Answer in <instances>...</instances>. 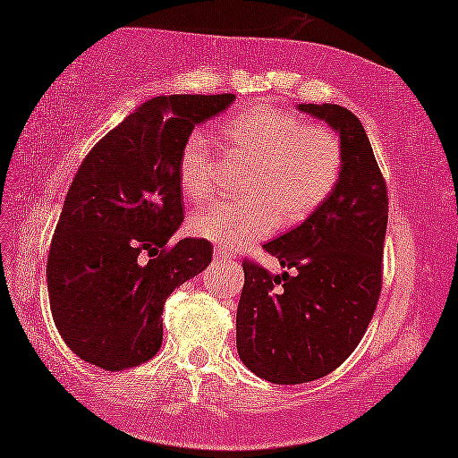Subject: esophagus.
I'll list each match as a JSON object with an SVG mask.
<instances>
[{
	"label": "esophagus",
	"mask_w": 458,
	"mask_h": 458,
	"mask_svg": "<svg viewBox=\"0 0 458 458\" xmlns=\"http://www.w3.org/2000/svg\"><path fill=\"white\" fill-rule=\"evenodd\" d=\"M213 256H215L216 262H223V259H231V258H233V251L225 250V248H216Z\"/></svg>",
	"instance_id": "1"
}]
</instances>
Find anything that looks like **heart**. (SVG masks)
Segmentation results:
<instances>
[{
  "mask_svg": "<svg viewBox=\"0 0 458 458\" xmlns=\"http://www.w3.org/2000/svg\"><path fill=\"white\" fill-rule=\"evenodd\" d=\"M223 139L235 159L250 164L242 200L215 202L190 216L194 235L225 248H243L272 233L276 223L293 227L311 216L340 180L344 147L327 126L307 124L293 112L256 106L225 123ZM178 178L184 194L207 200L215 194L216 156L202 129L182 140Z\"/></svg>",
  "mask_w": 458,
  "mask_h": 458,
  "instance_id": "b5f03b06",
  "label": "heart"
}]
</instances>
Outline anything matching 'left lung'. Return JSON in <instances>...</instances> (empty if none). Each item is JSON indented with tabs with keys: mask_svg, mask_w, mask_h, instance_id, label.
I'll list each match as a JSON object with an SVG mask.
<instances>
[{
	"mask_svg": "<svg viewBox=\"0 0 458 458\" xmlns=\"http://www.w3.org/2000/svg\"><path fill=\"white\" fill-rule=\"evenodd\" d=\"M340 132L344 165L327 200L264 243L293 274L243 259L237 352L253 375L299 385L335 370L360 344L383 286L389 196L362 123L337 104H299Z\"/></svg>",
	"mask_w": 458,
	"mask_h": 458,
	"instance_id": "8db88e82",
	"label": "left lung"
}]
</instances>
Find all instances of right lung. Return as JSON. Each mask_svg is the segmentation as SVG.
Listing matches in <instances>:
<instances>
[{"label":"right lung","mask_w":458,"mask_h":458,"mask_svg":"<svg viewBox=\"0 0 458 458\" xmlns=\"http://www.w3.org/2000/svg\"><path fill=\"white\" fill-rule=\"evenodd\" d=\"M233 100L157 96L81 161L47 262L55 326L81 360L116 372L157 354L165 299L213 258L207 239L170 245L184 221L182 140Z\"/></svg>","instance_id":"right-lung-1"}]
</instances>
